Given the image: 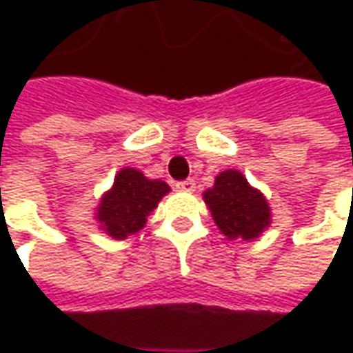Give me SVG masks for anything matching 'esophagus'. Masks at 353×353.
<instances>
[{"instance_id":"1","label":"esophagus","mask_w":353,"mask_h":353,"mask_svg":"<svg viewBox=\"0 0 353 353\" xmlns=\"http://www.w3.org/2000/svg\"><path fill=\"white\" fill-rule=\"evenodd\" d=\"M174 186H176L179 190H184V192H192V190L196 188V181H194V179H186V181H179Z\"/></svg>"}]
</instances>
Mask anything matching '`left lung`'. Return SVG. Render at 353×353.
<instances>
[{"label":"left lung","instance_id":"obj_1","mask_svg":"<svg viewBox=\"0 0 353 353\" xmlns=\"http://www.w3.org/2000/svg\"><path fill=\"white\" fill-rule=\"evenodd\" d=\"M212 218L228 239H253L271 222V212L265 196L251 188L239 170H224L216 183L204 192Z\"/></svg>","mask_w":353,"mask_h":353}]
</instances>
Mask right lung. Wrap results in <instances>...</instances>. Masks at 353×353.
Here are the masks:
<instances>
[{
    "mask_svg": "<svg viewBox=\"0 0 353 353\" xmlns=\"http://www.w3.org/2000/svg\"><path fill=\"white\" fill-rule=\"evenodd\" d=\"M169 190V184L149 181L139 170H119L114 188L103 194L96 218L103 230L116 239L133 236L145 225L147 216Z\"/></svg>",
    "mask_w": 353,
    "mask_h": 353,
    "instance_id": "add662e5",
    "label": "right lung"
}]
</instances>
